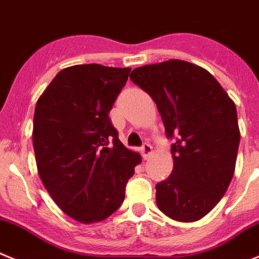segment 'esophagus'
Instances as JSON below:
<instances>
[{
	"label": "esophagus",
	"instance_id": "34e87169",
	"mask_svg": "<svg viewBox=\"0 0 259 259\" xmlns=\"http://www.w3.org/2000/svg\"><path fill=\"white\" fill-rule=\"evenodd\" d=\"M141 152H142V156H144V159H147V157L152 154V146L146 142V144L142 145Z\"/></svg>",
	"mask_w": 259,
	"mask_h": 259
}]
</instances>
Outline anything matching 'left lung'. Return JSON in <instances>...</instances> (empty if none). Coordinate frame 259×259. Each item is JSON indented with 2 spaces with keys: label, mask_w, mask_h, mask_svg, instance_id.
I'll return each mask as SVG.
<instances>
[{
  "label": "left lung",
  "mask_w": 259,
  "mask_h": 259,
  "mask_svg": "<svg viewBox=\"0 0 259 259\" xmlns=\"http://www.w3.org/2000/svg\"><path fill=\"white\" fill-rule=\"evenodd\" d=\"M130 77L156 103L174 140L173 171L155 187L157 207L173 220H199L233 179L240 141L235 104L208 71L186 61L142 66Z\"/></svg>",
  "instance_id": "1"
}]
</instances>
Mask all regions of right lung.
Returning a JSON list of instances; mask_svg holds the SVG:
<instances>
[{
	"mask_svg": "<svg viewBox=\"0 0 259 259\" xmlns=\"http://www.w3.org/2000/svg\"><path fill=\"white\" fill-rule=\"evenodd\" d=\"M131 68L90 63L62 70L36 102L33 145L44 187L83 224L109 218L141 162L123 146L109 112Z\"/></svg>",
	"mask_w": 259,
	"mask_h": 259,
	"instance_id": "add662e5",
	"label": "right lung"
}]
</instances>
